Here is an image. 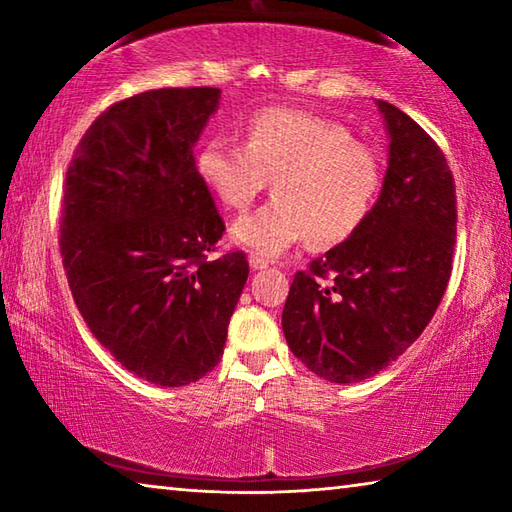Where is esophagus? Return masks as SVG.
I'll return each instance as SVG.
<instances>
[{
  "label": "esophagus",
  "mask_w": 512,
  "mask_h": 512,
  "mask_svg": "<svg viewBox=\"0 0 512 512\" xmlns=\"http://www.w3.org/2000/svg\"><path fill=\"white\" fill-rule=\"evenodd\" d=\"M250 268H255V271H262V268H268V259L259 257V255H250Z\"/></svg>",
  "instance_id": "esophagus-1"
}]
</instances>
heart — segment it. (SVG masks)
<instances>
[{
  "label": "heart",
  "mask_w": 512,
  "mask_h": 512,
  "mask_svg": "<svg viewBox=\"0 0 512 512\" xmlns=\"http://www.w3.org/2000/svg\"><path fill=\"white\" fill-rule=\"evenodd\" d=\"M201 178L228 210L244 212L273 180L275 198L232 225V239L275 257L311 239L336 246L368 221L384 162L332 119L266 108L248 121L246 142L216 135L198 151Z\"/></svg>",
  "instance_id": "obj_1"
}]
</instances>
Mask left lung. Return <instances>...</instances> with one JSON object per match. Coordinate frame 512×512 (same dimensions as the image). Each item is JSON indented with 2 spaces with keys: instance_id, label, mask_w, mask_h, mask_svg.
I'll use <instances>...</instances> for the list:
<instances>
[{
  "instance_id": "1",
  "label": "left lung",
  "mask_w": 512,
  "mask_h": 512,
  "mask_svg": "<svg viewBox=\"0 0 512 512\" xmlns=\"http://www.w3.org/2000/svg\"><path fill=\"white\" fill-rule=\"evenodd\" d=\"M391 158L368 221L298 271L282 311L291 352L334 384L395 361L436 314L452 275L456 187L445 153L393 103H377Z\"/></svg>"
}]
</instances>
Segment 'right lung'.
Here are the masks:
<instances>
[{
  "instance_id": "add662e5",
  "label": "right lung",
  "mask_w": 512,
  "mask_h": 512,
  "mask_svg": "<svg viewBox=\"0 0 512 512\" xmlns=\"http://www.w3.org/2000/svg\"><path fill=\"white\" fill-rule=\"evenodd\" d=\"M216 88L112 103L67 167L60 255L81 316L121 366L185 386L221 361L248 259L216 253L225 223L194 160Z\"/></svg>"
}]
</instances>
